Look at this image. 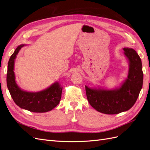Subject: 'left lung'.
I'll return each mask as SVG.
<instances>
[{
	"instance_id": "1",
	"label": "left lung",
	"mask_w": 150,
	"mask_h": 150,
	"mask_svg": "<svg viewBox=\"0 0 150 150\" xmlns=\"http://www.w3.org/2000/svg\"><path fill=\"white\" fill-rule=\"evenodd\" d=\"M123 50L129 70L128 76L119 87L108 89L85 86L89 104L104 114L115 115L129 110L137 101L142 88L143 73L141 59L133 49L125 47Z\"/></svg>"
}]
</instances>
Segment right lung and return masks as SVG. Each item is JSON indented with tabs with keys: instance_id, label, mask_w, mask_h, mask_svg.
Returning a JSON list of instances; mask_svg holds the SVG:
<instances>
[{
	"instance_id": "add662e5",
	"label": "right lung",
	"mask_w": 150,
	"mask_h": 150,
	"mask_svg": "<svg viewBox=\"0 0 150 150\" xmlns=\"http://www.w3.org/2000/svg\"><path fill=\"white\" fill-rule=\"evenodd\" d=\"M18 46L12 54L8 62L7 86L13 101L18 106L34 112H46L51 111L60 102L62 87L59 82H55L46 89L39 92L26 91L17 85L14 73L15 59L22 47Z\"/></svg>"
}]
</instances>
